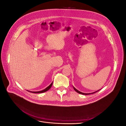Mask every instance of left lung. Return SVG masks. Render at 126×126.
Wrapping results in <instances>:
<instances>
[{
  "label": "left lung",
  "mask_w": 126,
  "mask_h": 126,
  "mask_svg": "<svg viewBox=\"0 0 126 126\" xmlns=\"http://www.w3.org/2000/svg\"><path fill=\"white\" fill-rule=\"evenodd\" d=\"M74 89L76 91V92L77 93H79V94H85V95H87V94H85V93H81V92H80V91H78L77 89H76L74 87ZM99 90H98V91H99ZM98 91H95L94 93H91V94H94V93H96V92H97Z\"/></svg>",
  "instance_id": "obj_1"
}]
</instances>
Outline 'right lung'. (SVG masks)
I'll use <instances>...</instances> for the list:
<instances>
[{"label": "right lung", "mask_w": 126, "mask_h": 126, "mask_svg": "<svg viewBox=\"0 0 126 126\" xmlns=\"http://www.w3.org/2000/svg\"><path fill=\"white\" fill-rule=\"evenodd\" d=\"M52 85V82L51 83V84L49 85L48 87H47L46 88H45V89L41 90V91H30V92H31L32 93H35V94H39V93H44V92H46V91H48L49 89H50V88L51 87V86Z\"/></svg>", "instance_id": "right-lung-1"}]
</instances>
